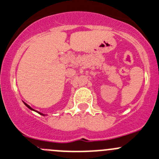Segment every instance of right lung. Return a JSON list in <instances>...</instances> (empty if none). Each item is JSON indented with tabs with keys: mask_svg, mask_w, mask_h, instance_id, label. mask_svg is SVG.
<instances>
[{
	"mask_svg": "<svg viewBox=\"0 0 159 159\" xmlns=\"http://www.w3.org/2000/svg\"><path fill=\"white\" fill-rule=\"evenodd\" d=\"M24 104H25V106H26L27 108H30V110H32V111H35V110L33 109V108H32L30 106V105H27L26 103H25V102H24ZM37 111V113H39V114H40V115H42V116H44V115H43V113H40V112H39V111Z\"/></svg>",
	"mask_w": 159,
	"mask_h": 159,
	"instance_id": "obj_1",
	"label": "right lung"
}]
</instances>
